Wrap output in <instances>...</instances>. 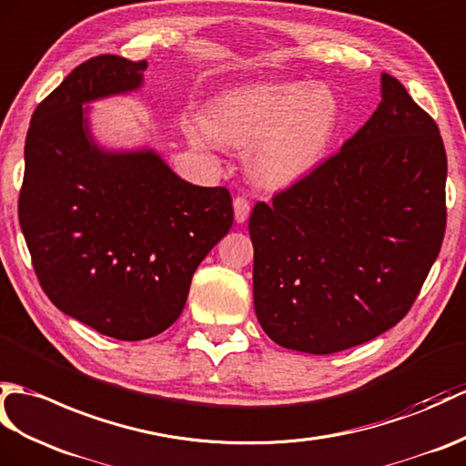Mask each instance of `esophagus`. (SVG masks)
Wrapping results in <instances>:
<instances>
[{
  "label": "esophagus",
  "instance_id": "34e87169",
  "mask_svg": "<svg viewBox=\"0 0 466 466\" xmlns=\"http://www.w3.org/2000/svg\"><path fill=\"white\" fill-rule=\"evenodd\" d=\"M250 216V200L244 197H236L234 198V218L238 224H242L248 220Z\"/></svg>",
  "mask_w": 466,
  "mask_h": 466
}]
</instances>
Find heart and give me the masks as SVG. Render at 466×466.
Returning <instances> with one entry per match:
<instances>
[{
	"label": "heart",
	"instance_id": "obj_1",
	"mask_svg": "<svg viewBox=\"0 0 466 466\" xmlns=\"http://www.w3.org/2000/svg\"><path fill=\"white\" fill-rule=\"evenodd\" d=\"M339 106L328 86L248 85L218 96L202 116L210 143L248 148L250 175L266 187H288L326 155Z\"/></svg>",
	"mask_w": 466,
	"mask_h": 466
}]
</instances>
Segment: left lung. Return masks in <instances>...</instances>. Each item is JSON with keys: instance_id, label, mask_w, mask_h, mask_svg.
Segmentation results:
<instances>
[{"instance_id": "obj_1", "label": "left lung", "mask_w": 466, "mask_h": 466, "mask_svg": "<svg viewBox=\"0 0 466 466\" xmlns=\"http://www.w3.org/2000/svg\"><path fill=\"white\" fill-rule=\"evenodd\" d=\"M445 182L437 123L383 73L370 121L252 210L254 309L268 338L328 355L397 326L441 252Z\"/></svg>"}]
</instances>
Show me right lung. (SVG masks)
Instances as JSON below:
<instances>
[{
	"instance_id": "1",
	"label": "right lung",
	"mask_w": 466,
	"mask_h": 466,
	"mask_svg": "<svg viewBox=\"0 0 466 466\" xmlns=\"http://www.w3.org/2000/svg\"><path fill=\"white\" fill-rule=\"evenodd\" d=\"M147 61L99 56L31 116L19 226L47 298L109 338H153L178 319L194 269L228 234L232 197L172 172L155 150L106 153L85 103L135 91Z\"/></svg>"
}]
</instances>
